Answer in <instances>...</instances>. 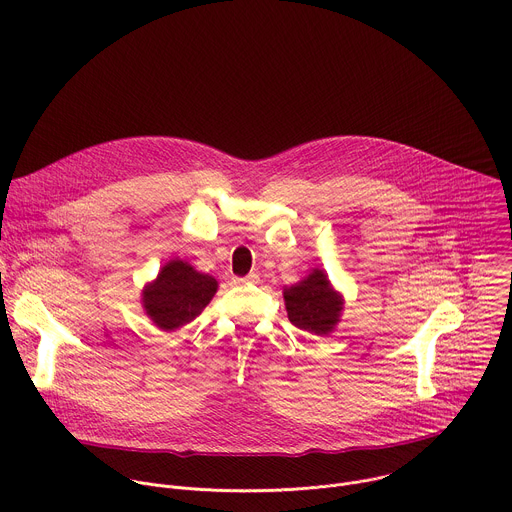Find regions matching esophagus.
Listing matches in <instances>:
<instances>
[{
  "instance_id": "obj_1",
  "label": "esophagus",
  "mask_w": 512,
  "mask_h": 512,
  "mask_svg": "<svg viewBox=\"0 0 512 512\" xmlns=\"http://www.w3.org/2000/svg\"><path fill=\"white\" fill-rule=\"evenodd\" d=\"M239 281H241V283H257V281H259V277H257L255 273H249L247 277H241Z\"/></svg>"
}]
</instances>
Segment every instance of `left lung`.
Masks as SVG:
<instances>
[{
	"mask_svg": "<svg viewBox=\"0 0 512 512\" xmlns=\"http://www.w3.org/2000/svg\"><path fill=\"white\" fill-rule=\"evenodd\" d=\"M289 321L311 335H331L341 321L343 295L331 285L327 273L315 267L299 283L283 289Z\"/></svg>",
	"mask_w": 512,
	"mask_h": 512,
	"instance_id": "8db88e82",
	"label": "left lung"
}]
</instances>
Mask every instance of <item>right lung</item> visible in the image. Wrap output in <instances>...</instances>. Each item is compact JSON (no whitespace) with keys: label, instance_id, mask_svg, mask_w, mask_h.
Wrapping results in <instances>:
<instances>
[{"label":"right lung","instance_id":"1","mask_svg":"<svg viewBox=\"0 0 512 512\" xmlns=\"http://www.w3.org/2000/svg\"><path fill=\"white\" fill-rule=\"evenodd\" d=\"M217 287L215 277L197 271L183 259H171L143 287L141 305L155 327L171 333L199 317L211 303Z\"/></svg>","mask_w":512,"mask_h":512}]
</instances>
